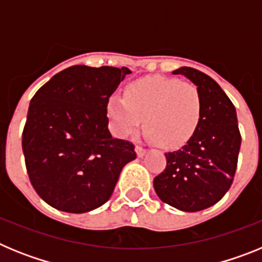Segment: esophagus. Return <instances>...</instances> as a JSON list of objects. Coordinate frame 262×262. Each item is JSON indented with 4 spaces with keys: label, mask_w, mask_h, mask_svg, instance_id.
<instances>
[{
    "label": "esophagus",
    "mask_w": 262,
    "mask_h": 262,
    "mask_svg": "<svg viewBox=\"0 0 262 262\" xmlns=\"http://www.w3.org/2000/svg\"><path fill=\"white\" fill-rule=\"evenodd\" d=\"M135 151H136V155H138L139 157H143L145 154H147V149L143 147H140V145H136Z\"/></svg>",
    "instance_id": "34e87169"
}]
</instances>
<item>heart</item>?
Returning <instances> with one entry per match:
<instances>
[{
	"instance_id": "b5f03b06",
	"label": "heart",
	"mask_w": 262,
	"mask_h": 262,
	"mask_svg": "<svg viewBox=\"0 0 262 262\" xmlns=\"http://www.w3.org/2000/svg\"><path fill=\"white\" fill-rule=\"evenodd\" d=\"M202 108L195 85L163 76L134 81L124 89V98L111 96L106 106L117 135H134L144 118L148 138L169 149L190 140L200 126Z\"/></svg>"
}]
</instances>
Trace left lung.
<instances>
[{"label": "left lung", "mask_w": 262, "mask_h": 262, "mask_svg": "<svg viewBox=\"0 0 262 262\" xmlns=\"http://www.w3.org/2000/svg\"><path fill=\"white\" fill-rule=\"evenodd\" d=\"M193 82L202 96V118L181 149L165 154L166 166L154 180L164 203L186 212L205 210L222 200L235 177L240 136L236 108L216 81L190 67L173 71Z\"/></svg>", "instance_id": "obj_1"}]
</instances>
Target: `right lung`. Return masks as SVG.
<instances>
[{
	"label": "right lung",
	"instance_id": "right-lung-1",
	"mask_svg": "<svg viewBox=\"0 0 262 262\" xmlns=\"http://www.w3.org/2000/svg\"><path fill=\"white\" fill-rule=\"evenodd\" d=\"M126 67L73 66L53 76L32 97L22 149L32 187L60 211L82 214L108 201L133 143L108 131L106 106Z\"/></svg>",
	"mask_w": 262,
	"mask_h": 262
}]
</instances>
